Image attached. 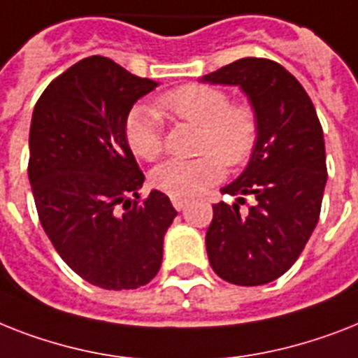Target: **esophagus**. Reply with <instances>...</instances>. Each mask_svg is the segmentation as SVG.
Returning <instances> with one entry per match:
<instances>
[{
    "label": "esophagus",
    "instance_id": "esophagus-1",
    "mask_svg": "<svg viewBox=\"0 0 358 358\" xmlns=\"http://www.w3.org/2000/svg\"><path fill=\"white\" fill-rule=\"evenodd\" d=\"M171 202H173V206H174V209H182L184 208L185 204H187V199H180V196H173V199H171Z\"/></svg>",
    "mask_w": 358,
    "mask_h": 358
}]
</instances>
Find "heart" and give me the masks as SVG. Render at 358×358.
<instances>
[{
  "instance_id": "b5f03b06",
  "label": "heart",
  "mask_w": 358,
  "mask_h": 358,
  "mask_svg": "<svg viewBox=\"0 0 358 358\" xmlns=\"http://www.w3.org/2000/svg\"><path fill=\"white\" fill-rule=\"evenodd\" d=\"M159 108L200 129L191 159H169L152 171V184L171 196H193L220 178L222 164L239 167L255 149L259 121L248 103H229L224 90L184 84L158 99ZM127 141L136 156L154 162L164 152V123L158 113L138 106L127 119Z\"/></svg>"
}]
</instances>
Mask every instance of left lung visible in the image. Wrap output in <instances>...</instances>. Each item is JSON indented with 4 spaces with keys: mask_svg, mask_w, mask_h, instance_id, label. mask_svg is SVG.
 Here are the masks:
<instances>
[{
    "mask_svg": "<svg viewBox=\"0 0 358 358\" xmlns=\"http://www.w3.org/2000/svg\"><path fill=\"white\" fill-rule=\"evenodd\" d=\"M202 83L239 86L259 121L246 169L220 189L237 202L213 206L206 234L209 264L228 283H270L296 263L318 224L327 182L322 124L303 86L268 58H241ZM248 194L256 202L241 214Z\"/></svg>",
    "mask_w": 358,
    "mask_h": 358,
    "instance_id": "left-lung-1",
    "label": "left lung"
}]
</instances>
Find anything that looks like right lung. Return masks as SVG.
Returning a JSON list of instances; mask_svg holds the SVG:
<instances>
[{"instance_id": "add662e5", "label": "right lung", "mask_w": 358, "mask_h": 358, "mask_svg": "<svg viewBox=\"0 0 358 358\" xmlns=\"http://www.w3.org/2000/svg\"><path fill=\"white\" fill-rule=\"evenodd\" d=\"M156 86L110 58L88 57L34 106L27 173L38 219L69 268L101 289L149 283L176 217L162 191L139 200L145 174L124 130L134 103Z\"/></svg>"}]
</instances>
